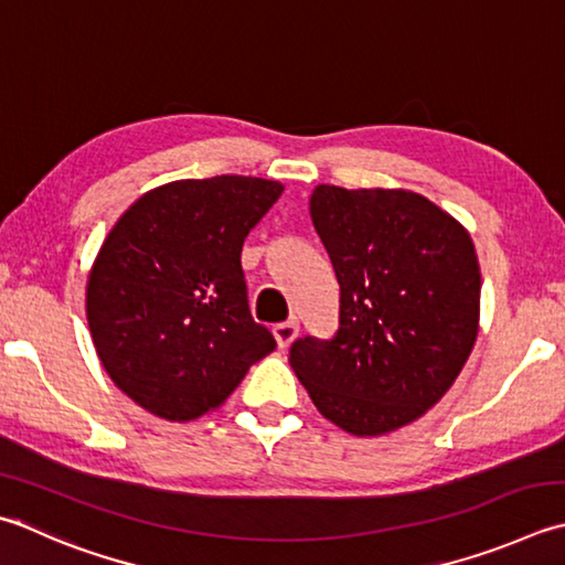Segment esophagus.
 <instances>
[{
  "instance_id": "34e87169",
  "label": "esophagus",
  "mask_w": 565,
  "mask_h": 565,
  "mask_svg": "<svg viewBox=\"0 0 565 565\" xmlns=\"http://www.w3.org/2000/svg\"><path fill=\"white\" fill-rule=\"evenodd\" d=\"M296 335H298L296 318H289V320H284V323L274 326V338H276V342H279V348H289Z\"/></svg>"
}]
</instances>
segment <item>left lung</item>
Returning <instances> with one entry per match:
<instances>
[{"instance_id":"1","label":"left lung","mask_w":565,"mask_h":565,"mask_svg":"<svg viewBox=\"0 0 565 565\" xmlns=\"http://www.w3.org/2000/svg\"><path fill=\"white\" fill-rule=\"evenodd\" d=\"M311 217L340 284L333 338H298L296 377L352 436L422 418L468 362L480 323V264L456 217L402 188L318 185Z\"/></svg>"}]
</instances>
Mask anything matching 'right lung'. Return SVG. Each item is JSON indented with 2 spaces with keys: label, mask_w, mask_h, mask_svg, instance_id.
<instances>
[{
  "label": "right lung",
  "mask_w": 565,
  "mask_h": 565,
  "mask_svg": "<svg viewBox=\"0 0 565 565\" xmlns=\"http://www.w3.org/2000/svg\"><path fill=\"white\" fill-rule=\"evenodd\" d=\"M279 181L185 179L143 193L109 230L87 279L103 367L169 422L213 412L276 340L249 313L242 245L279 201Z\"/></svg>",
  "instance_id": "1"
}]
</instances>
